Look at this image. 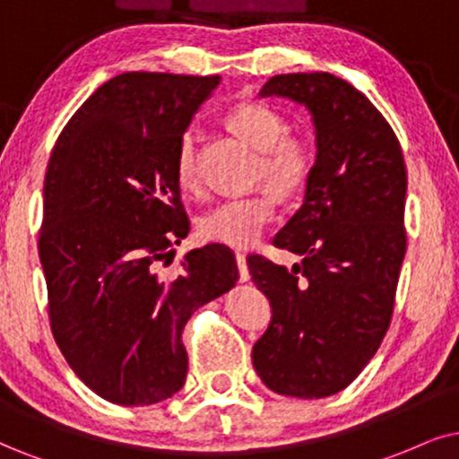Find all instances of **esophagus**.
<instances>
[{
	"label": "esophagus",
	"instance_id": "1",
	"mask_svg": "<svg viewBox=\"0 0 459 459\" xmlns=\"http://www.w3.org/2000/svg\"><path fill=\"white\" fill-rule=\"evenodd\" d=\"M235 260H237V269H239V280L247 281L249 280V271H247V263H246V254L237 252Z\"/></svg>",
	"mask_w": 459,
	"mask_h": 459
}]
</instances>
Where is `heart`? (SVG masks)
<instances>
[{
	"label": "heart",
	"instance_id": "obj_1",
	"mask_svg": "<svg viewBox=\"0 0 459 459\" xmlns=\"http://www.w3.org/2000/svg\"><path fill=\"white\" fill-rule=\"evenodd\" d=\"M226 123L243 142L258 150L254 176L264 179L281 196L297 195L309 182L313 154L303 139L288 137V120L263 103H241L226 116ZM176 178L184 190L199 188V148L196 133L190 129L179 137ZM277 201L269 190L220 201L199 218L203 239L229 247H252L275 218Z\"/></svg>",
	"mask_w": 459,
	"mask_h": 459
}]
</instances>
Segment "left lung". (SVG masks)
I'll use <instances>...</instances> for the list:
<instances>
[{
    "label": "left lung",
    "mask_w": 459,
    "mask_h": 459,
    "mask_svg": "<svg viewBox=\"0 0 459 459\" xmlns=\"http://www.w3.org/2000/svg\"><path fill=\"white\" fill-rule=\"evenodd\" d=\"M260 97L311 114L316 162L303 205L273 239L300 263L247 258L273 313L252 362L273 392L326 398L362 373L390 326L407 252V169L392 126L343 78L273 75Z\"/></svg>",
    "instance_id": "left-lung-1"
}]
</instances>
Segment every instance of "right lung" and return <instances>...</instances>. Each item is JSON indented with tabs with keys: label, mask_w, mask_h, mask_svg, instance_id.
Returning a JSON list of instances; mask_svg holds the SVG:
<instances>
[{
	"label": "right lung",
	"mask_w": 459,
	"mask_h": 459,
	"mask_svg": "<svg viewBox=\"0 0 459 459\" xmlns=\"http://www.w3.org/2000/svg\"><path fill=\"white\" fill-rule=\"evenodd\" d=\"M218 84L220 75H116L50 154L38 247L52 334L80 381L114 404L146 407L182 390L184 324L239 275L220 243L186 252L178 277L159 273L190 230L179 137Z\"/></svg>",
	"instance_id": "add662e5"
}]
</instances>
